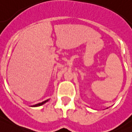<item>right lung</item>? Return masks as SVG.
Segmentation results:
<instances>
[{
    "mask_svg": "<svg viewBox=\"0 0 132 132\" xmlns=\"http://www.w3.org/2000/svg\"><path fill=\"white\" fill-rule=\"evenodd\" d=\"M49 101V99H48V100H46V101H43L42 103H38V104H35V105H33L32 106H41V105H42V104H44V103H46V102H48V101Z\"/></svg>",
    "mask_w": 132,
    "mask_h": 132,
    "instance_id": "obj_1",
    "label": "right lung"
}]
</instances>
